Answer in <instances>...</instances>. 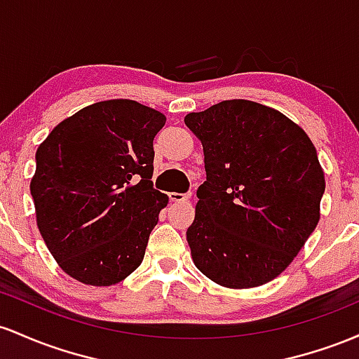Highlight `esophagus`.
Wrapping results in <instances>:
<instances>
[{"mask_svg": "<svg viewBox=\"0 0 359 359\" xmlns=\"http://www.w3.org/2000/svg\"><path fill=\"white\" fill-rule=\"evenodd\" d=\"M191 196V193H176V191H171L169 193V200L171 201H184L188 200Z\"/></svg>", "mask_w": 359, "mask_h": 359, "instance_id": "esophagus-1", "label": "esophagus"}]
</instances>
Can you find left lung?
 Masks as SVG:
<instances>
[{
    "instance_id": "left-lung-1",
    "label": "left lung",
    "mask_w": 359,
    "mask_h": 359,
    "mask_svg": "<svg viewBox=\"0 0 359 359\" xmlns=\"http://www.w3.org/2000/svg\"><path fill=\"white\" fill-rule=\"evenodd\" d=\"M184 123L203 144L207 171L187 231L193 263L227 288L268 283L319 222L325 180L312 140L249 100H225Z\"/></svg>"
}]
</instances>
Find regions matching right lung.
Instances as JSON below:
<instances>
[{"label": "right lung", "mask_w": 359, "mask_h": 359, "mask_svg": "<svg viewBox=\"0 0 359 359\" xmlns=\"http://www.w3.org/2000/svg\"><path fill=\"white\" fill-rule=\"evenodd\" d=\"M161 111L108 100L60 122L40 144L30 193L39 231L62 271L110 287L142 263L168 205L152 184Z\"/></svg>", "instance_id": "obj_1"}]
</instances>
